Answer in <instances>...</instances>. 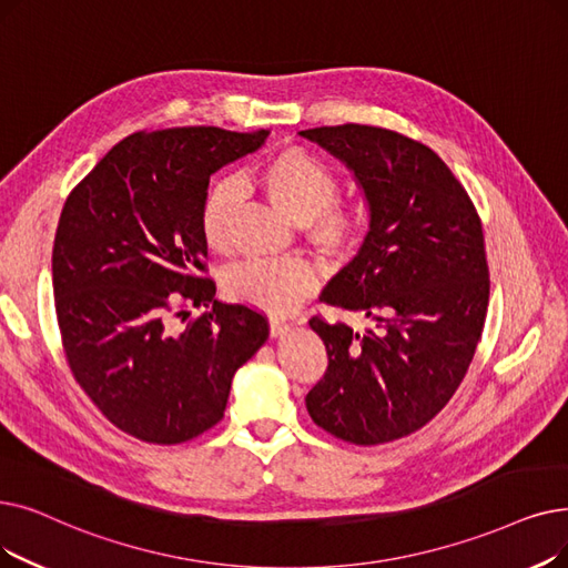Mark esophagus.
Here are the masks:
<instances>
[{
    "mask_svg": "<svg viewBox=\"0 0 568 568\" xmlns=\"http://www.w3.org/2000/svg\"><path fill=\"white\" fill-rule=\"evenodd\" d=\"M290 332V325L285 323V320H281V317H271L268 320V334L274 336V338H281V336H285Z\"/></svg>",
    "mask_w": 568,
    "mask_h": 568,
    "instance_id": "esophagus-1",
    "label": "esophagus"
}]
</instances>
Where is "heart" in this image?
<instances>
[{
  "mask_svg": "<svg viewBox=\"0 0 568 568\" xmlns=\"http://www.w3.org/2000/svg\"><path fill=\"white\" fill-rule=\"evenodd\" d=\"M268 202L292 223L304 225L313 251L325 260H341L353 251L362 232V215L353 206L334 202L336 179L332 171L302 148H283L257 171ZM241 200L234 181H217L200 206V234L211 253L230 248L232 217ZM225 292L234 302L266 313H287L300 306L317 285L304 260H248L225 274Z\"/></svg>",
  "mask_w": 568,
  "mask_h": 568,
  "instance_id": "obj_1",
  "label": "heart"
}]
</instances>
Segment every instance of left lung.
I'll return each instance as SVG.
<instances>
[{
	"mask_svg": "<svg viewBox=\"0 0 568 568\" xmlns=\"http://www.w3.org/2000/svg\"><path fill=\"white\" fill-rule=\"evenodd\" d=\"M348 166L368 232L323 302L359 313L364 334L313 317L329 366L306 394L317 427L376 446L413 434L450 402L485 325L489 271L480 217L432 148L372 125L300 132Z\"/></svg>",
	"mask_w": 568,
	"mask_h": 568,
	"instance_id": "8db88e82",
	"label": "left lung"
}]
</instances>
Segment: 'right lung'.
Segmentation results:
<instances>
[{
    "mask_svg": "<svg viewBox=\"0 0 568 568\" xmlns=\"http://www.w3.org/2000/svg\"><path fill=\"white\" fill-rule=\"evenodd\" d=\"M266 136L136 132L62 209L53 294L71 374L118 429L141 440L174 446L220 423L234 374L268 338L257 311L220 304L215 283L196 276L209 255L200 234L209 181ZM187 305L201 308L190 324Z\"/></svg>",
    "mask_w": 568,
    "mask_h": 568,
    "instance_id": "right-lung-1",
    "label": "right lung"
}]
</instances>
